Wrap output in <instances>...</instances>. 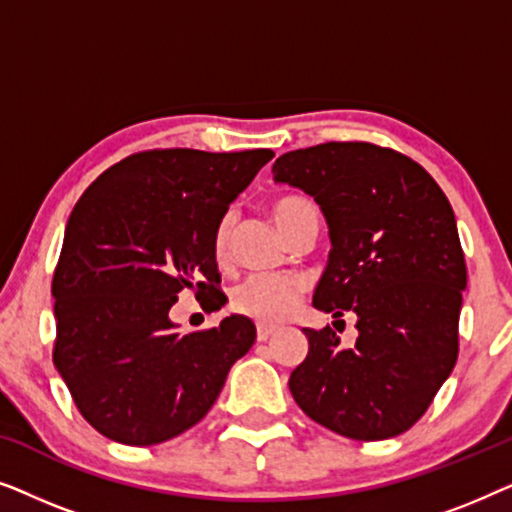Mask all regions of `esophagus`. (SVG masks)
<instances>
[{"label":"esophagus","instance_id":"34e87169","mask_svg":"<svg viewBox=\"0 0 512 512\" xmlns=\"http://www.w3.org/2000/svg\"><path fill=\"white\" fill-rule=\"evenodd\" d=\"M277 333V328L275 326H265V324H258V328H256V338H258V342H265L270 338V335H275Z\"/></svg>","mask_w":512,"mask_h":512}]
</instances>
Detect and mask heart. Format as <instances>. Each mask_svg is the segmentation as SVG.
<instances>
[{
    "mask_svg": "<svg viewBox=\"0 0 512 512\" xmlns=\"http://www.w3.org/2000/svg\"><path fill=\"white\" fill-rule=\"evenodd\" d=\"M314 209V205L303 195H286L270 207L272 221L289 240L293 226L300 216ZM235 233V214L226 212L216 221L212 233V254L214 261L223 265L230 258V244ZM305 293V284L298 277H249L237 284L230 293V307L242 317H249L258 324H279L289 319Z\"/></svg>",
    "mask_w": 512,
    "mask_h": 512,
    "instance_id": "obj_1",
    "label": "heart"
}]
</instances>
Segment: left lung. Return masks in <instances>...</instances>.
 <instances>
[{
  "mask_svg": "<svg viewBox=\"0 0 512 512\" xmlns=\"http://www.w3.org/2000/svg\"><path fill=\"white\" fill-rule=\"evenodd\" d=\"M277 184L312 195L331 254L314 307L352 310L359 338L305 328L310 349L291 373L300 410L345 438L384 440L429 408L459 356L466 261L450 200L429 172L394 149L326 142L272 165Z\"/></svg>",
  "mask_w": 512,
  "mask_h": 512,
  "instance_id": "1",
  "label": "left lung"
}]
</instances>
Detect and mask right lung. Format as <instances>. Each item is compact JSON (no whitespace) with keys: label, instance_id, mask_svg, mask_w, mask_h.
<instances>
[{"label":"right lung","instance_id":"right-lung-1","mask_svg":"<svg viewBox=\"0 0 512 512\" xmlns=\"http://www.w3.org/2000/svg\"><path fill=\"white\" fill-rule=\"evenodd\" d=\"M270 149H153L102 172L69 214L53 272V363L83 419L123 445H158L207 415L256 340L233 314L181 335L177 293L226 303L216 221L272 160Z\"/></svg>","mask_w":512,"mask_h":512}]
</instances>
